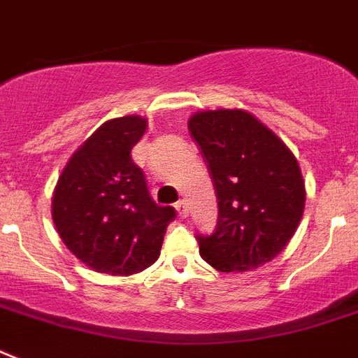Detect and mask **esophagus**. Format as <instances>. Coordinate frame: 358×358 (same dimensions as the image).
<instances>
[{"mask_svg": "<svg viewBox=\"0 0 358 358\" xmlns=\"http://www.w3.org/2000/svg\"><path fill=\"white\" fill-rule=\"evenodd\" d=\"M176 212H178L180 217H187V213H189V208H187V202L185 201H178L176 202Z\"/></svg>", "mask_w": 358, "mask_h": 358, "instance_id": "obj_1", "label": "esophagus"}]
</instances>
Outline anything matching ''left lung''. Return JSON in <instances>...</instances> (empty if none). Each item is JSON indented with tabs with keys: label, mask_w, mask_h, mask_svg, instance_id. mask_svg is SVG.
Instances as JSON below:
<instances>
[{
	"label": "left lung",
	"mask_w": 358,
	"mask_h": 358,
	"mask_svg": "<svg viewBox=\"0 0 358 358\" xmlns=\"http://www.w3.org/2000/svg\"><path fill=\"white\" fill-rule=\"evenodd\" d=\"M217 196L212 234H195L202 260L223 273L273 260L299 227L305 184L294 154L250 113L202 111L191 117Z\"/></svg>",
	"instance_id": "obj_1"
}]
</instances>
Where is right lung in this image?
<instances>
[{
  "mask_svg": "<svg viewBox=\"0 0 358 358\" xmlns=\"http://www.w3.org/2000/svg\"><path fill=\"white\" fill-rule=\"evenodd\" d=\"M146 120L103 122L76 152L53 193V223L63 243L98 273L134 275L162 250L173 206L152 201L145 173L131 159Z\"/></svg>",
  "mask_w": 358,
  "mask_h": 358,
  "instance_id": "1",
  "label": "right lung"
}]
</instances>
